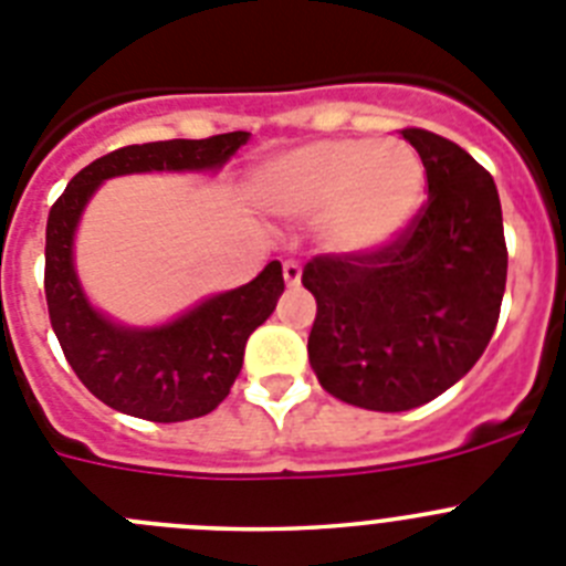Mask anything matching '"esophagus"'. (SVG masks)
Listing matches in <instances>:
<instances>
[{"mask_svg":"<svg viewBox=\"0 0 566 566\" xmlns=\"http://www.w3.org/2000/svg\"><path fill=\"white\" fill-rule=\"evenodd\" d=\"M300 274H303V269H300L297 260H286V263H283V280H286V286H300Z\"/></svg>","mask_w":566,"mask_h":566,"instance_id":"1","label":"esophagus"}]
</instances>
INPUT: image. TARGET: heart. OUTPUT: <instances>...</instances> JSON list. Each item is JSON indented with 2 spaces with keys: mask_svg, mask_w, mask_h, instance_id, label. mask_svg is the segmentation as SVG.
<instances>
[{
  "mask_svg": "<svg viewBox=\"0 0 566 566\" xmlns=\"http://www.w3.org/2000/svg\"><path fill=\"white\" fill-rule=\"evenodd\" d=\"M424 169L405 142L337 138L283 155L263 169L260 198L286 214L328 209L337 247L363 249L397 234L422 201Z\"/></svg>",
  "mask_w": 566,
  "mask_h": 566,
  "instance_id": "heart-1",
  "label": "heart"
}]
</instances>
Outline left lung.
I'll use <instances>...</instances> for the list:
<instances>
[{
    "instance_id": "left-lung-1",
    "label": "left lung",
    "mask_w": 566,
    "mask_h": 566,
    "mask_svg": "<svg viewBox=\"0 0 566 566\" xmlns=\"http://www.w3.org/2000/svg\"><path fill=\"white\" fill-rule=\"evenodd\" d=\"M428 201L371 249L317 254L303 286L317 300L308 359L332 397L365 411H411L476 365L507 283L502 203L488 169L419 127Z\"/></svg>"
}]
</instances>
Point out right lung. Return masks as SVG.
Returning <instances> with one entry per match:
<instances>
[{
    "label": "right lung",
    "instance_id": "obj_1",
    "mask_svg": "<svg viewBox=\"0 0 566 566\" xmlns=\"http://www.w3.org/2000/svg\"><path fill=\"white\" fill-rule=\"evenodd\" d=\"M249 133L172 138L113 149L73 175L50 207L44 234V297L50 326L70 368L93 397L149 422L207 417L227 399L243 365L247 339L277 306L283 269L272 260L252 283L207 300L161 328H122L90 308L73 272V232L98 184L149 169H214L227 164Z\"/></svg>",
    "mask_w": 566,
    "mask_h": 566
}]
</instances>
